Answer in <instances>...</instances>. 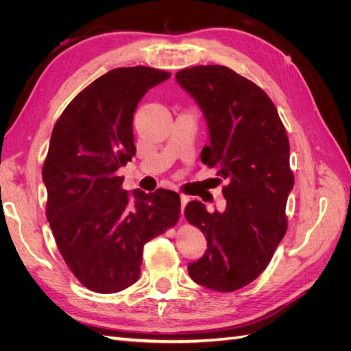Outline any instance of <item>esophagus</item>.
Wrapping results in <instances>:
<instances>
[{
	"label": "esophagus",
	"mask_w": 351,
	"mask_h": 351,
	"mask_svg": "<svg viewBox=\"0 0 351 351\" xmlns=\"http://www.w3.org/2000/svg\"><path fill=\"white\" fill-rule=\"evenodd\" d=\"M187 202H189L187 196H184V195L180 196V212H182V215H183V210H184V206L187 205Z\"/></svg>",
	"instance_id": "34e87169"
}]
</instances>
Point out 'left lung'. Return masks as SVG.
Wrapping results in <instances>:
<instances>
[{
    "mask_svg": "<svg viewBox=\"0 0 351 351\" xmlns=\"http://www.w3.org/2000/svg\"><path fill=\"white\" fill-rule=\"evenodd\" d=\"M176 80L208 125L202 162L217 167L227 184L224 209L209 212L200 200L186 205V218L208 241L187 271L209 290L234 291L268 267L287 231L285 205L294 186L289 137L268 95L231 69L196 66L178 71Z\"/></svg>",
    "mask_w": 351,
    "mask_h": 351,
    "instance_id": "8db88e82",
    "label": "left lung"
}]
</instances>
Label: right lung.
I'll use <instances>...</instances> for the list:
<instances>
[{
    "label": "right lung",
    "mask_w": 351,
    "mask_h": 351,
    "mask_svg": "<svg viewBox=\"0 0 351 351\" xmlns=\"http://www.w3.org/2000/svg\"><path fill=\"white\" fill-rule=\"evenodd\" d=\"M169 76L143 66L105 73L67 105L52 130L42 169L47 218L67 267L95 293L134 284L145 244L178 221L173 190L129 193L115 174L136 155L137 105Z\"/></svg>",
    "instance_id": "1"
}]
</instances>
